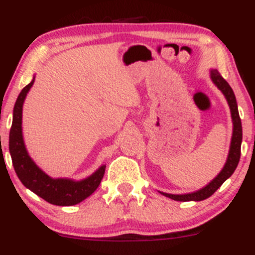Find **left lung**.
I'll return each mask as SVG.
<instances>
[{"label":"left lung","mask_w":255,"mask_h":255,"mask_svg":"<svg viewBox=\"0 0 255 255\" xmlns=\"http://www.w3.org/2000/svg\"><path fill=\"white\" fill-rule=\"evenodd\" d=\"M211 79L215 83L216 86L223 92V95L227 98L228 104L230 107L231 111V118H233V124H234V130H233V137H231V145H230V151L229 156H228L227 163H225L224 168L222 169V171L217 175V177L215 180H212L211 182L207 184L206 187H204L200 191H197L194 193H189V194H168V193H162L165 197L174 199L176 201H200L205 200L215 193L222 184L224 183V181L227 178H229L233 172L235 171L236 166L239 164L240 156H241V142H242V126H241V119H240L239 110H238V103H236L235 95H234V91L230 87V85L227 83V80L219 74L217 69H213L211 71Z\"/></svg>","instance_id":"1"}]
</instances>
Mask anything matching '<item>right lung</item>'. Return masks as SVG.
Here are the masks:
<instances>
[{
  "mask_svg": "<svg viewBox=\"0 0 255 255\" xmlns=\"http://www.w3.org/2000/svg\"><path fill=\"white\" fill-rule=\"evenodd\" d=\"M33 81L21 90L14 105L13 124L9 131V152L14 170L26 188L36 193L38 197L57 206H72L85 200L98 188L104 176L105 165L85 180L73 181L69 178H51L34 164L25 148L21 131L22 104Z\"/></svg>",
  "mask_w": 255,
  "mask_h": 255,
  "instance_id": "add662e5",
  "label": "right lung"
}]
</instances>
